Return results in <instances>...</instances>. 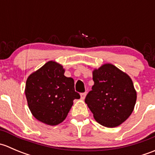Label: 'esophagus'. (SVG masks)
Instances as JSON below:
<instances>
[{"mask_svg": "<svg viewBox=\"0 0 155 155\" xmlns=\"http://www.w3.org/2000/svg\"><path fill=\"white\" fill-rule=\"evenodd\" d=\"M80 96H81V99L84 100L85 99V96H86V92H85V93H81Z\"/></svg>", "mask_w": 155, "mask_h": 155, "instance_id": "obj_1", "label": "esophagus"}]
</instances>
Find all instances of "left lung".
<instances>
[{"label": "left lung", "instance_id": "1", "mask_svg": "<svg viewBox=\"0 0 155 155\" xmlns=\"http://www.w3.org/2000/svg\"><path fill=\"white\" fill-rule=\"evenodd\" d=\"M94 84L85 102L101 125L115 127L125 121L134 111L137 91L127 74L111 64L93 71Z\"/></svg>", "mask_w": 155, "mask_h": 155}]
</instances>
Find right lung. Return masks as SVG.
Returning <instances> with one entry per match:
<instances>
[{"label": "right lung", "mask_w": 155, "mask_h": 155, "mask_svg": "<svg viewBox=\"0 0 155 155\" xmlns=\"http://www.w3.org/2000/svg\"><path fill=\"white\" fill-rule=\"evenodd\" d=\"M64 69L50 61L31 74L26 81L25 96L32 115L38 121L57 125L66 118L80 95L75 91L73 78L64 75Z\"/></svg>", "instance_id": "1"}]
</instances>
